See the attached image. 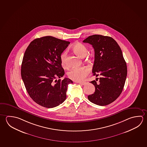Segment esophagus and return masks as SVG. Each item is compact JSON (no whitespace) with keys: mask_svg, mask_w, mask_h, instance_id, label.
Listing matches in <instances>:
<instances>
[{"mask_svg":"<svg viewBox=\"0 0 147 147\" xmlns=\"http://www.w3.org/2000/svg\"><path fill=\"white\" fill-rule=\"evenodd\" d=\"M78 84H79L80 85H85L86 84V82H77Z\"/></svg>","mask_w":147,"mask_h":147,"instance_id":"esophagus-1","label":"esophagus"}]
</instances>
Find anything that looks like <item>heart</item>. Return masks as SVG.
I'll return each mask as SVG.
<instances>
[{"label":"heart","instance_id":"b5f03b06","mask_svg":"<svg viewBox=\"0 0 147 147\" xmlns=\"http://www.w3.org/2000/svg\"><path fill=\"white\" fill-rule=\"evenodd\" d=\"M72 49L75 54L80 57H84L87 55V48L85 45L79 42L75 43L72 47ZM67 53L66 51L62 52L60 55V62L62 67L66 68L67 64L66 62V57ZM89 69L86 67H74L67 73V76L70 79L77 82H82L85 80L88 75L89 74Z\"/></svg>","mask_w":147,"mask_h":147}]
</instances>
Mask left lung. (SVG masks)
I'll return each instance as SVG.
<instances>
[{
	"label": "left lung",
	"instance_id": "1",
	"mask_svg": "<svg viewBox=\"0 0 147 147\" xmlns=\"http://www.w3.org/2000/svg\"><path fill=\"white\" fill-rule=\"evenodd\" d=\"M83 42L92 45L94 49L93 74L96 77L100 75L98 83L95 80L90 82L95 87V92L88 95V98L96 105H107L118 98L125 84L127 66L122 52L117 42L110 36L94 34Z\"/></svg>",
	"mask_w": 147,
	"mask_h": 147
}]
</instances>
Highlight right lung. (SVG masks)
Instances as JSON below:
<instances>
[{
  "mask_svg": "<svg viewBox=\"0 0 147 147\" xmlns=\"http://www.w3.org/2000/svg\"><path fill=\"white\" fill-rule=\"evenodd\" d=\"M70 42L52 36L34 39L27 48L21 66V76L33 100L44 107L53 108L66 99L67 86L72 80L65 78L60 55Z\"/></svg>",
  "mask_w": 147,
  "mask_h": 147,
  "instance_id": "obj_1",
  "label": "right lung"
}]
</instances>
